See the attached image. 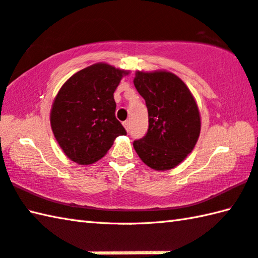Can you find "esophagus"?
<instances>
[{"label": "esophagus", "mask_w": 258, "mask_h": 258, "mask_svg": "<svg viewBox=\"0 0 258 258\" xmlns=\"http://www.w3.org/2000/svg\"><path fill=\"white\" fill-rule=\"evenodd\" d=\"M122 123H123V127L125 128V130L128 131V130H129V121H128V120H127V121H123Z\"/></svg>", "instance_id": "esophagus-1"}]
</instances>
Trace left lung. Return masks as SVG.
<instances>
[{
    "label": "left lung",
    "instance_id": "left-lung-1",
    "mask_svg": "<svg viewBox=\"0 0 258 258\" xmlns=\"http://www.w3.org/2000/svg\"><path fill=\"white\" fill-rule=\"evenodd\" d=\"M134 84L148 110V130L134 148L155 171L182 163L196 146L201 130L197 102L185 83L171 72H137Z\"/></svg>",
    "mask_w": 258,
    "mask_h": 258
}]
</instances>
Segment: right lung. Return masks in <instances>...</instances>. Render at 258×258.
<instances>
[{
	"mask_svg": "<svg viewBox=\"0 0 258 258\" xmlns=\"http://www.w3.org/2000/svg\"><path fill=\"white\" fill-rule=\"evenodd\" d=\"M128 71L98 62L77 72L58 92L50 111L53 136L73 162L93 164L127 131L115 118L113 93Z\"/></svg>",
	"mask_w": 258,
	"mask_h": 258,
	"instance_id": "1",
	"label": "right lung"
}]
</instances>
